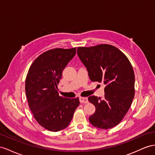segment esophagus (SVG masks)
<instances>
[{"mask_svg":"<svg viewBox=\"0 0 155 155\" xmlns=\"http://www.w3.org/2000/svg\"><path fill=\"white\" fill-rule=\"evenodd\" d=\"M79 100H80V102L81 103V104H87V103L88 102V98L87 97H79Z\"/></svg>","mask_w":155,"mask_h":155,"instance_id":"esophagus-1","label":"esophagus"}]
</instances>
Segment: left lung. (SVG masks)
<instances>
[{"instance_id":"obj_1","label":"left lung","mask_w":155,"mask_h":155,"mask_svg":"<svg viewBox=\"0 0 155 155\" xmlns=\"http://www.w3.org/2000/svg\"><path fill=\"white\" fill-rule=\"evenodd\" d=\"M77 54L90 80L103 82L105 85L104 97H88L96 107L89 120L96 128H112L124 117L134 97L132 66L120 50L109 45L78 47Z\"/></svg>"}]
</instances>
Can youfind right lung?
I'll return each instance as SVG.
<instances>
[{"instance_id":"add662e5","label":"right lung","mask_w":155,"mask_h":155,"mask_svg":"<svg viewBox=\"0 0 155 155\" xmlns=\"http://www.w3.org/2000/svg\"><path fill=\"white\" fill-rule=\"evenodd\" d=\"M76 48H55L44 52L31 65L25 80L29 108L38 124L51 132L67 128L79 99L59 96L58 84L62 72L76 54Z\"/></svg>"}]
</instances>
